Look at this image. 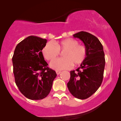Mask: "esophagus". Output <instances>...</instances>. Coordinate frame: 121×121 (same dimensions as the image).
<instances>
[{
    "label": "esophagus",
    "mask_w": 121,
    "mask_h": 121,
    "mask_svg": "<svg viewBox=\"0 0 121 121\" xmlns=\"http://www.w3.org/2000/svg\"><path fill=\"white\" fill-rule=\"evenodd\" d=\"M56 74H57V75H59V74L60 73H61V71H56Z\"/></svg>",
    "instance_id": "obj_1"
}]
</instances>
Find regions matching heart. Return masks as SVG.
Segmentation results:
<instances>
[{
    "mask_svg": "<svg viewBox=\"0 0 121 121\" xmlns=\"http://www.w3.org/2000/svg\"><path fill=\"white\" fill-rule=\"evenodd\" d=\"M64 51L63 58L56 59L50 62V66L56 70L69 69L74 65H79L84 62L87 54V50L84 45L79 44L74 39L68 38L59 42L56 45L53 42H48L44 46L42 53L47 60H51L57 57L59 50Z\"/></svg>",
    "mask_w": 121,
    "mask_h": 121,
    "instance_id": "1",
    "label": "heart"
}]
</instances>
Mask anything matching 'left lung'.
<instances>
[{
    "label": "left lung",
    "mask_w": 121,
    "mask_h": 121,
    "mask_svg": "<svg viewBox=\"0 0 121 121\" xmlns=\"http://www.w3.org/2000/svg\"><path fill=\"white\" fill-rule=\"evenodd\" d=\"M73 36L83 42L87 54L76 71H70L67 87L73 96L85 99L95 93L102 84L105 64L103 46L96 36L87 32L80 31Z\"/></svg>",
    "instance_id": "left-lung-1"
}]
</instances>
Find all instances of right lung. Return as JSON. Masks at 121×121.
Instances as JSON below:
<instances>
[{"instance_id": "right-lung-1", "label": "right lung", "mask_w": 121, "mask_h": 121, "mask_svg": "<svg viewBox=\"0 0 121 121\" xmlns=\"http://www.w3.org/2000/svg\"><path fill=\"white\" fill-rule=\"evenodd\" d=\"M47 39L30 36L16 47L12 58L15 82L28 99L40 100L47 96L57 74L47 67L42 50Z\"/></svg>"}]
</instances>
